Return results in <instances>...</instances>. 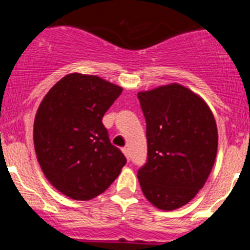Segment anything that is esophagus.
I'll use <instances>...</instances> for the list:
<instances>
[{
  "label": "esophagus",
  "instance_id": "1",
  "mask_svg": "<svg viewBox=\"0 0 250 250\" xmlns=\"http://www.w3.org/2000/svg\"><path fill=\"white\" fill-rule=\"evenodd\" d=\"M122 152L127 157V159H129V150H128V148H122Z\"/></svg>",
  "mask_w": 250,
  "mask_h": 250
}]
</instances>
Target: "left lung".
I'll use <instances>...</instances> for the list:
<instances>
[{
    "instance_id": "obj_1",
    "label": "left lung",
    "mask_w": 250,
    "mask_h": 250,
    "mask_svg": "<svg viewBox=\"0 0 250 250\" xmlns=\"http://www.w3.org/2000/svg\"><path fill=\"white\" fill-rule=\"evenodd\" d=\"M147 125L148 158L138 170L142 192L162 210L186 206L214 166L218 129L201 96L170 83L138 93Z\"/></svg>"
}]
</instances>
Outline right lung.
I'll list each match as a JSON object with an SVG mask.
<instances>
[{"mask_svg": "<svg viewBox=\"0 0 250 250\" xmlns=\"http://www.w3.org/2000/svg\"><path fill=\"white\" fill-rule=\"evenodd\" d=\"M122 91L98 76L69 73L38 107L33 123L37 161L49 183L71 199L100 195L127 162L102 123Z\"/></svg>", "mask_w": 250, "mask_h": 250, "instance_id": "add662e5", "label": "right lung"}]
</instances>
